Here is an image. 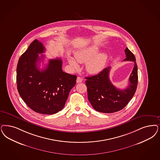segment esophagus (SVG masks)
<instances>
[{"instance_id":"obj_1","label":"esophagus","mask_w":160,"mask_h":160,"mask_svg":"<svg viewBox=\"0 0 160 160\" xmlns=\"http://www.w3.org/2000/svg\"><path fill=\"white\" fill-rule=\"evenodd\" d=\"M77 83H82L83 82V78L80 77H78L77 78V80H76Z\"/></svg>"}]
</instances>
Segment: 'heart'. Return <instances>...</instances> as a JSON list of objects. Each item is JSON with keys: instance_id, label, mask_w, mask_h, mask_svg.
<instances>
[{"instance_id": "b5f03b06", "label": "heart", "mask_w": 160, "mask_h": 160, "mask_svg": "<svg viewBox=\"0 0 160 160\" xmlns=\"http://www.w3.org/2000/svg\"><path fill=\"white\" fill-rule=\"evenodd\" d=\"M98 52V48L94 46L88 47L80 50L75 54V58L78 62L83 63L88 61ZM108 59V55L105 53H100L95 55L86 64V70L90 73H96L102 70ZM68 62L74 68H78V65L72 57H68Z\"/></svg>"}]
</instances>
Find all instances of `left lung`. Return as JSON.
Wrapping results in <instances>:
<instances>
[{"mask_svg": "<svg viewBox=\"0 0 160 160\" xmlns=\"http://www.w3.org/2000/svg\"><path fill=\"white\" fill-rule=\"evenodd\" d=\"M126 58L123 61L134 62V67L129 78L127 88H116L109 79L110 67L104 68L99 74L86 77L89 102L96 111L110 113L122 110L131 100L136 92L138 84V68L136 59L132 52L126 48Z\"/></svg>", "mask_w": 160, "mask_h": 160, "instance_id": "left-lung-1", "label": "left lung"}]
</instances>
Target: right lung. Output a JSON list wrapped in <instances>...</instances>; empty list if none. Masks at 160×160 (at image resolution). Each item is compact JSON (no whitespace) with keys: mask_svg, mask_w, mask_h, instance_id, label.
<instances>
[{"mask_svg":"<svg viewBox=\"0 0 160 160\" xmlns=\"http://www.w3.org/2000/svg\"><path fill=\"white\" fill-rule=\"evenodd\" d=\"M45 47L35 39L19 58L17 68V88L24 102L34 112L52 115L61 110L77 76L63 72L60 58L49 60L44 70L39 62L43 59Z\"/></svg>","mask_w":160,"mask_h":160,"instance_id":"1","label":"right lung"}]
</instances>
